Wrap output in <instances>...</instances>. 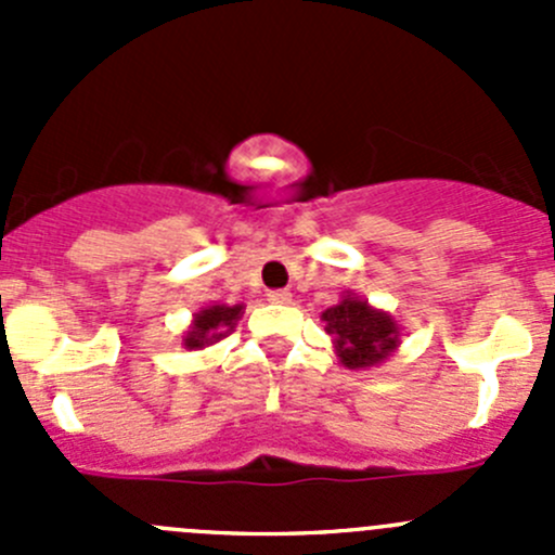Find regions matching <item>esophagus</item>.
<instances>
[{"mask_svg": "<svg viewBox=\"0 0 555 555\" xmlns=\"http://www.w3.org/2000/svg\"><path fill=\"white\" fill-rule=\"evenodd\" d=\"M268 300H271V304H289V300H293V293H287V289H271V293H268Z\"/></svg>", "mask_w": 555, "mask_h": 555, "instance_id": "1", "label": "esophagus"}]
</instances>
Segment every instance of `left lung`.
I'll return each mask as SVG.
<instances>
[{
    "label": "left lung",
    "mask_w": 555,
    "mask_h": 555,
    "mask_svg": "<svg viewBox=\"0 0 555 555\" xmlns=\"http://www.w3.org/2000/svg\"><path fill=\"white\" fill-rule=\"evenodd\" d=\"M327 335H333L335 354L349 371L382 365L400 346V327L386 311L373 309L357 295H344L338 306L322 313Z\"/></svg>",
    "instance_id": "obj_1"
}]
</instances>
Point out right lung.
<instances>
[{
    "label": "right lung",
    "instance_id": "1",
    "mask_svg": "<svg viewBox=\"0 0 555 555\" xmlns=\"http://www.w3.org/2000/svg\"><path fill=\"white\" fill-rule=\"evenodd\" d=\"M244 313V306H206L193 317L188 335L182 338L184 349H206V346L217 344L220 338H225V333H231L233 324L238 322V317Z\"/></svg>",
    "mask_w": 555,
    "mask_h": 555
}]
</instances>
